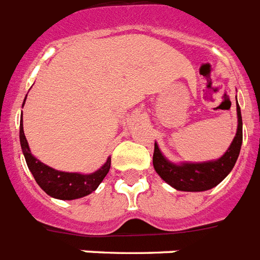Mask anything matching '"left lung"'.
<instances>
[{"label":"left lung","instance_id":"left-lung-1","mask_svg":"<svg viewBox=\"0 0 260 260\" xmlns=\"http://www.w3.org/2000/svg\"><path fill=\"white\" fill-rule=\"evenodd\" d=\"M238 103V99H236ZM238 128L231 145L220 158L204 162H172L154 142L153 166L164 181L182 192H204L215 188L234 169L243 142V122L240 107L236 105Z\"/></svg>","mask_w":260,"mask_h":260}]
</instances>
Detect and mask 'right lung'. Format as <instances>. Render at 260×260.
<instances>
[{"label":"right lung","mask_w":260,"mask_h":260,"mask_svg":"<svg viewBox=\"0 0 260 260\" xmlns=\"http://www.w3.org/2000/svg\"><path fill=\"white\" fill-rule=\"evenodd\" d=\"M25 99L22 107L25 105ZM20 143H21L26 165L39 186L47 194L59 200H75V199H80L92 193L103 181V178L107 176L110 166H111L110 157L96 172L90 174L78 173V172L76 173L61 172V170H56L51 166L45 165L30 153L28 141L25 138L24 127H22V115L20 120Z\"/></svg>","instance_id":"right-lung-1"}]
</instances>
